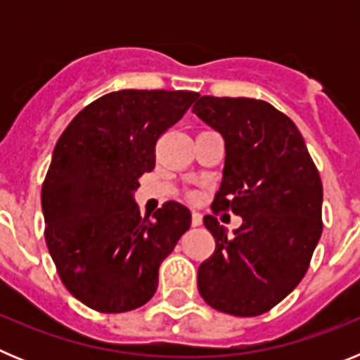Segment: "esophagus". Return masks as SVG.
Masks as SVG:
<instances>
[{
  "label": "esophagus",
  "instance_id": "34e87169",
  "mask_svg": "<svg viewBox=\"0 0 360 360\" xmlns=\"http://www.w3.org/2000/svg\"><path fill=\"white\" fill-rule=\"evenodd\" d=\"M202 214H200L198 211H193V214H191V224H193V227H198V225H202Z\"/></svg>",
  "mask_w": 360,
  "mask_h": 360
}]
</instances>
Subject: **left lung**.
I'll return each instance as SVG.
<instances>
[{
  "mask_svg": "<svg viewBox=\"0 0 360 360\" xmlns=\"http://www.w3.org/2000/svg\"><path fill=\"white\" fill-rule=\"evenodd\" d=\"M193 111L225 141L212 211L243 219L227 236L203 216L216 249L198 269L200 295L231 316H262L297 287L319 243V171L295 124L265 101L203 95Z\"/></svg>",
  "mask_w": 360,
  "mask_h": 360,
  "instance_id": "obj_1",
  "label": "left lung"
}]
</instances>
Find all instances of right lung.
Returning <instances> with one entry per match:
<instances>
[{"label":"right lung","mask_w":360,"mask_h":360,"mask_svg":"<svg viewBox=\"0 0 360 360\" xmlns=\"http://www.w3.org/2000/svg\"><path fill=\"white\" fill-rule=\"evenodd\" d=\"M196 91L120 90L79 111L57 141L43 182L44 240L63 285L86 307L120 314L155 295L158 269L191 227L167 202L142 218L133 193L155 167L158 136Z\"/></svg>","instance_id":"obj_1"}]
</instances>
